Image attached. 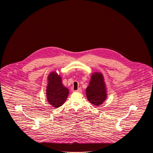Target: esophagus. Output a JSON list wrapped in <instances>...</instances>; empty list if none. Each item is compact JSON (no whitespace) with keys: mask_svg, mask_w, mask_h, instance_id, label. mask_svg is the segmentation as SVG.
I'll return each mask as SVG.
<instances>
[{"mask_svg":"<svg viewBox=\"0 0 153 153\" xmlns=\"http://www.w3.org/2000/svg\"><path fill=\"white\" fill-rule=\"evenodd\" d=\"M81 91H82V89L80 88H78L77 90L75 91V92H81Z\"/></svg>","mask_w":153,"mask_h":153,"instance_id":"obj_1","label":"esophagus"}]
</instances>
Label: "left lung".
Listing matches in <instances>:
<instances>
[{"label": "left lung", "instance_id": "8db88e82", "mask_svg": "<svg viewBox=\"0 0 153 153\" xmlns=\"http://www.w3.org/2000/svg\"><path fill=\"white\" fill-rule=\"evenodd\" d=\"M86 95L89 102L96 106L100 105L106 100L107 91L102 73L95 72L92 74Z\"/></svg>", "mask_w": 153, "mask_h": 153}]
</instances>
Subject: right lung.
I'll return each instance as SVG.
<instances>
[{
  "instance_id": "add662e5",
  "label": "right lung",
  "mask_w": 153,
  "mask_h": 153,
  "mask_svg": "<svg viewBox=\"0 0 153 153\" xmlns=\"http://www.w3.org/2000/svg\"><path fill=\"white\" fill-rule=\"evenodd\" d=\"M46 97L49 103L55 108H58L65 102L69 95V89L64 87L62 79L57 73L53 72L48 77Z\"/></svg>"
}]
</instances>
